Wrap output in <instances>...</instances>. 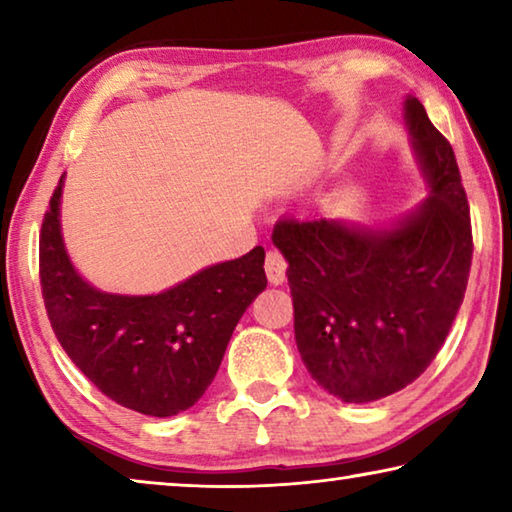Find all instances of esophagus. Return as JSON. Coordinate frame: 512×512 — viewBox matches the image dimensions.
<instances>
[{"instance_id": "esophagus-1", "label": "esophagus", "mask_w": 512, "mask_h": 512, "mask_svg": "<svg viewBox=\"0 0 512 512\" xmlns=\"http://www.w3.org/2000/svg\"><path fill=\"white\" fill-rule=\"evenodd\" d=\"M266 277L268 282L271 284H282L284 280H287V262H284V257L277 253V250H268L266 253Z\"/></svg>"}]
</instances>
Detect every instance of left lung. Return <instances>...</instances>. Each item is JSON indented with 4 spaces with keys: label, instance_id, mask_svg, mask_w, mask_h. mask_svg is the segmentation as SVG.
I'll list each match as a JSON object with an SVG mask.
<instances>
[{
    "label": "left lung",
    "instance_id": "8db88e82",
    "mask_svg": "<svg viewBox=\"0 0 512 512\" xmlns=\"http://www.w3.org/2000/svg\"><path fill=\"white\" fill-rule=\"evenodd\" d=\"M429 194L388 225L280 219L293 329L309 375L348 404L388 397L436 359L461 309L472 264L470 207L449 142L415 97L404 101Z\"/></svg>",
    "mask_w": 512,
    "mask_h": 512
}]
</instances>
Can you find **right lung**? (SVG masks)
Listing matches in <instances>:
<instances>
[{
    "label": "right lung",
    "instance_id": "add662e5",
    "mask_svg": "<svg viewBox=\"0 0 512 512\" xmlns=\"http://www.w3.org/2000/svg\"><path fill=\"white\" fill-rule=\"evenodd\" d=\"M65 176L40 232V282L58 343L117 404L169 418L201 400L239 318L266 289L264 248L212 264L176 287L124 296L92 287L67 255L60 225Z\"/></svg>",
    "mask_w": 512,
    "mask_h": 512
}]
</instances>
